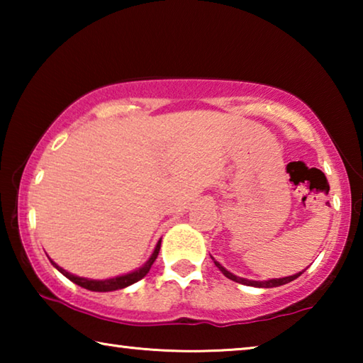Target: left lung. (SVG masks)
Instances as JSON below:
<instances>
[{"label":"left lung","instance_id":"8db88e82","mask_svg":"<svg viewBox=\"0 0 363 363\" xmlns=\"http://www.w3.org/2000/svg\"><path fill=\"white\" fill-rule=\"evenodd\" d=\"M214 264H216V267L223 272L227 279H230L233 281H237V284H242V285H248V286H256V288H274V286H280V285H285V284H290V281H293L294 279H298L301 274L304 272H299V274H294V275H290V277H284V279H272V280H266V281H256V280H248V279H242V277H237V275L230 274L229 270H225L223 266L218 261H214Z\"/></svg>","mask_w":363,"mask_h":363}]
</instances>
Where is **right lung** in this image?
<instances>
[{"label": "right lung", "mask_w": 363, "mask_h": 363, "mask_svg": "<svg viewBox=\"0 0 363 363\" xmlns=\"http://www.w3.org/2000/svg\"><path fill=\"white\" fill-rule=\"evenodd\" d=\"M160 245H162V240L157 243L155 251H153L150 259L147 261L143 267L139 270H134L131 274H126V275H121V277H115V279H107V280H89V279H83V277H77V275H73L70 272H67L62 267H59L56 262H52V266L56 267L60 274H64L67 279L72 280L73 284H77L79 286L86 288V290H91V291H115V290H121V288H126L133 284H136L143 277H145L147 272H149L152 264L155 262L157 256H158V251H160Z\"/></svg>", "instance_id": "add662e5"}]
</instances>
